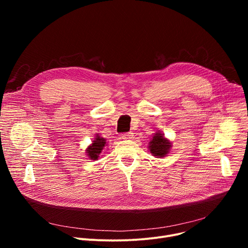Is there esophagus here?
Listing matches in <instances>:
<instances>
[{
    "mask_svg": "<svg viewBox=\"0 0 248 248\" xmlns=\"http://www.w3.org/2000/svg\"><path fill=\"white\" fill-rule=\"evenodd\" d=\"M134 138V134L133 133H125L122 135V139L123 140H131Z\"/></svg>",
    "mask_w": 248,
    "mask_h": 248,
    "instance_id": "obj_1",
    "label": "esophagus"
}]
</instances>
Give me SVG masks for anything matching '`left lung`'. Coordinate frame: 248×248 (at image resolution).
<instances>
[{
    "label": "left lung",
    "instance_id": "obj_1",
    "mask_svg": "<svg viewBox=\"0 0 248 248\" xmlns=\"http://www.w3.org/2000/svg\"><path fill=\"white\" fill-rule=\"evenodd\" d=\"M172 148V142L166 139L160 132L155 133L151 141L149 142V149L151 154L155 158H163L170 152Z\"/></svg>",
    "mask_w": 248,
    "mask_h": 248
}]
</instances>
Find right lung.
<instances>
[{
	"instance_id": "right-lung-1",
	"label": "right lung",
	"mask_w": 248,
	"mask_h": 248,
	"mask_svg": "<svg viewBox=\"0 0 248 248\" xmlns=\"http://www.w3.org/2000/svg\"><path fill=\"white\" fill-rule=\"evenodd\" d=\"M107 146L106 139L100 138L98 135H96L93 144L88 146L86 149V155L89 157L90 160H97L99 158V155L102 152L103 148Z\"/></svg>"
}]
</instances>
